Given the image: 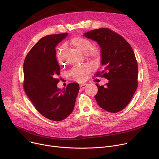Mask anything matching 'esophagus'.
Listing matches in <instances>:
<instances>
[{
	"label": "esophagus",
	"instance_id": "esophagus-1",
	"mask_svg": "<svg viewBox=\"0 0 159 159\" xmlns=\"http://www.w3.org/2000/svg\"><path fill=\"white\" fill-rule=\"evenodd\" d=\"M87 87V84H82V85H80V89H81V90H83V89H84L86 88Z\"/></svg>",
	"mask_w": 159,
	"mask_h": 159
}]
</instances>
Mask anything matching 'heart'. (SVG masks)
<instances>
[{"label": "heart", "instance_id": "b5f03b06", "mask_svg": "<svg viewBox=\"0 0 159 159\" xmlns=\"http://www.w3.org/2000/svg\"><path fill=\"white\" fill-rule=\"evenodd\" d=\"M70 44L81 52L85 53L86 57L94 62H98L101 58V49L98 46H92L91 41L85 37H74L71 38ZM93 66L91 63L75 66L70 72L71 79L79 82L85 80L89 73L93 70Z\"/></svg>", "mask_w": 159, "mask_h": 159}]
</instances>
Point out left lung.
<instances>
[{
    "label": "left lung",
    "mask_w": 159,
    "mask_h": 159,
    "mask_svg": "<svg viewBox=\"0 0 159 159\" xmlns=\"http://www.w3.org/2000/svg\"><path fill=\"white\" fill-rule=\"evenodd\" d=\"M84 36L101 47L104 70L96 76L109 80L105 87L96 84V101L108 112L120 111L129 103L138 86V65L133 50L121 35L108 28L91 30Z\"/></svg>",
    "instance_id": "8db88e82"
}]
</instances>
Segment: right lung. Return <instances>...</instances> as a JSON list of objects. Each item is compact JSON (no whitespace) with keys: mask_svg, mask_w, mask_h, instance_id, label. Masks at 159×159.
I'll use <instances>...</instances> for the list:
<instances>
[{"mask_svg":"<svg viewBox=\"0 0 159 159\" xmlns=\"http://www.w3.org/2000/svg\"><path fill=\"white\" fill-rule=\"evenodd\" d=\"M68 33L47 35L33 46L24 62V89L37 110L44 117L61 121L71 113L79 91L78 83L62 89L57 87L61 68L57 45Z\"/></svg>","mask_w":159,"mask_h":159,"instance_id":"obj_1","label":"right lung"}]
</instances>
